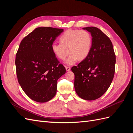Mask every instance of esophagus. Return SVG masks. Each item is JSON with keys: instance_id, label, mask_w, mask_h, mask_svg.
Here are the masks:
<instances>
[{"instance_id": "1", "label": "esophagus", "mask_w": 133, "mask_h": 133, "mask_svg": "<svg viewBox=\"0 0 133 133\" xmlns=\"http://www.w3.org/2000/svg\"><path fill=\"white\" fill-rule=\"evenodd\" d=\"M65 69H66V70L67 71L70 70V68L69 67V66H65Z\"/></svg>"}]
</instances>
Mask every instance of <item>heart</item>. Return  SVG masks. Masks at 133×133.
<instances>
[{
    "label": "heart",
    "mask_w": 133,
    "mask_h": 133,
    "mask_svg": "<svg viewBox=\"0 0 133 133\" xmlns=\"http://www.w3.org/2000/svg\"><path fill=\"white\" fill-rule=\"evenodd\" d=\"M60 44L54 43L51 51L58 59L64 60L68 65H73L89 55L92 45V39L89 32L84 30H68L59 38ZM69 52H68V51Z\"/></svg>",
    "instance_id": "1"
}]
</instances>
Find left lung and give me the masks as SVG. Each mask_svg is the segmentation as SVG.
I'll use <instances>...</instances> for the list:
<instances>
[{"label":"left lung","instance_id":"1","mask_svg":"<svg viewBox=\"0 0 133 133\" xmlns=\"http://www.w3.org/2000/svg\"><path fill=\"white\" fill-rule=\"evenodd\" d=\"M91 34L92 45L87 58L72 67L74 88L79 97L94 100L109 88L115 73V55L112 44L103 32L94 26L83 28Z\"/></svg>","mask_w":133,"mask_h":133}]
</instances>
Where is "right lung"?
<instances>
[{"label": "right lung", "mask_w": 133, "mask_h": 133, "mask_svg": "<svg viewBox=\"0 0 133 133\" xmlns=\"http://www.w3.org/2000/svg\"><path fill=\"white\" fill-rule=\"evenodd\" d=\"M64 30L39 27L24 38L16 54L18 82L25 93L34 101L45 103L54 97L57 80L65 73L51 51L55 40Z\"/></svg>", "instance_id": "obj_1"}]
</instances>
